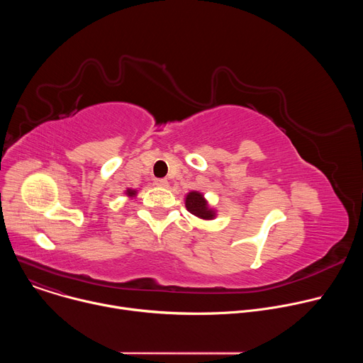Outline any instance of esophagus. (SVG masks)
<instances>
[{"label":"esophagus","mask_w":363,"mask_h":363,"mask_svg":"<svg viewBox=\"0 0 363 363\" xmlns=\"http://www.w3.org/2000/svg\"><path fill=\"white\" fill-rule=\"evenodd\" d=\"M155 185L161 186V188H168L169 182L167 179H164V178H158V179H155Z\"/></svg>","instance_id":"34e87169"}]
</instances>
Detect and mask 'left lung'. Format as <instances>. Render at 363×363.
<instances>
[{
  "instance_id": "8db88e82",
  "label": "left lung",
  "mask_w": 363,
  "mask_h": 363,
  "mask_svg": "<svg viewBox=\"0 0 363 363\" xmlns=\"http://www.w3.org/2000/svg\"><path fill=\"white\" fill-rule=\"evenodd\" d=\"M185 206L186 210L201 218V220H214L217 216V211L208 205V201L203 198V195L198 191H191L185 196Z\"/></svg>"
}]
</instances>
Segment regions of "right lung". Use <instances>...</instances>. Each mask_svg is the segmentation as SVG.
<instances>
[{
    "instance_id": "add662e5",
    "label": "right lung",
    "mask_w": 363,
    "mask_h": 363,
    "mask_svg": "<svg viewBox=\"0 0 363 363\" xmlns=\"http://www.w3.org/2000/svg\"><path fill=\"white\" fill-rule=\"evenodd\" d=\"M125 194L129 196V198H133V196H136V189H130V188H128L126 191H125Z\"/></svg>"
}]
</instances>
